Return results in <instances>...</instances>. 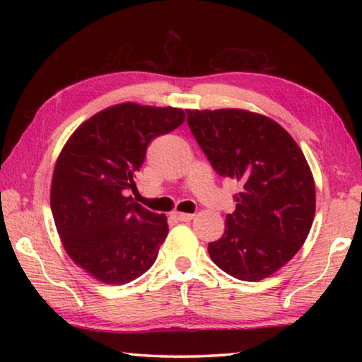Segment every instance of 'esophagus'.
<instances>
[{"mask_svg":"<svg viewBox=\"0 0 362 362\" xmlns=\"http://www.w3.org/2000/svg\"><path fill=\"white\" fill-rule=\"evenodd\" d=\"M173 216L177 218V220H180V222H189V220H192L194 216L193 214H185V212H174Z\"/></svg>","mask_w":362,"mask_h":362,"instance_id":"1","label":"esophagus"}]
</instances>
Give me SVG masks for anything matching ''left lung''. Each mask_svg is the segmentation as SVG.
I'll return each mask as SVG.
<instances>
[{
  "instance_id": "8db88e82",
  "label": "left lung",
  "mask_w": 362,
  "mask_h": 362,
  "mask_svg": "<svg viewBox=\"0 0 362 362\" xmlns=\"http://www.w3.org/2000/svg\"><path fill=\"white\" fill-rule=\"evenodd\" d=\"M187 115L217 174L241 183L223 236L207 247L212 262L241 281L272 276L298 252L313 225L315 179L303 151L265 115L243 108Z\"/></svg>"
}]
</instances>
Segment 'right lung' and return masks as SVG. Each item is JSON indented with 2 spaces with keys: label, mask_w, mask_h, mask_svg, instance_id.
<instances>
[{
  "label": "right lung",
  "mask_w": 362,
  "mask_h": 362,
  "mask_svg": "<svg viewBox=\"0 0 362 362\" xmlns=\"http://www.w3.org/2000/svg\"><path fill=\"white\" fill-rule=\"evenodd\" d=\"M185 121L174 107L124 102L86 119L54 168L51 209L70 259L103 284L122 286L150 269L168 218L132 199L146 146Z\"/></svg>",
  "instance_id": "obj_1"
}]
</instances>
